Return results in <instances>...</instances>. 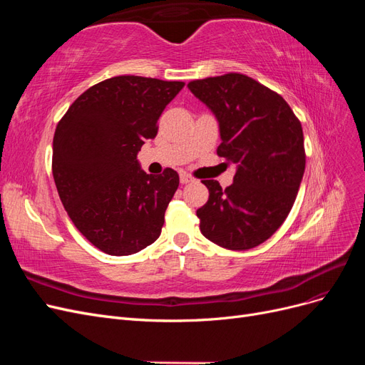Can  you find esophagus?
<instances>
[{
  "mask_svg": "<svg viewBox=\"0 0 365 365\" xmlns=\"http://www.w3.org/2000/svg\"><path fill=\"white\" fill-rule=\"evenodd\" d=\"M180 181H181V184H189V182H192L193 181V178H192V176L189 175V173H181L180 175Z\"/></svg>",
  "mask_w": 365,
  "mask_h": 365,
  "instance_id": "1",
  "label": "esophagus"
}]
</instances>
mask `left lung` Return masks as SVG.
I'll use <instances>...</instances> for the list:
<instances>
[{"instance_id": "left-lung-1", "label": "left lung", "mask_w": 365, "mask_h": 365, "mask_svg": "<svg viewBox=\"0 0 365 365\" xmlns=\"http://www.w3.org/2000/svg\"><path fill=\"white\" fill-rule=\"evenodd\" d=\"M192 94L219 123L217 155L236 165L225 190L204 180L208 201L197 208L201 233L244 251L263 244L288 217L304 173L302 123L283 97L244 74L193 81Z\"/></svg>"}]
</instances>
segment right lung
Returning <instances> with one entry per match:
<instances>
[{
	"instance_id": "1",
	"label": "right lung",
	"mask_w": 365,
	"mask_h": 365,
	"mask_svg": "<svg viewBox=\"0 0 365 365\" xmlns=\"http://www.w3.org/2000/svg\"><path fill=\"white\" fill-rule=\"evenodd\" d=\"M184 82L117 76L74 101L53 138V176L76 228L101 251L129 256L153 244L180 176L137 160Z\"/></svg>"
}]
</instances>
